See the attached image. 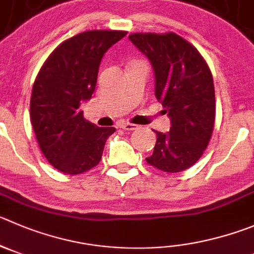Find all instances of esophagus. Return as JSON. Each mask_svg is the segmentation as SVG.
Segmentation results:
<instances>
[{
  "mask_svg": "<svg viewBox=\"0 0 254 254\" xmlns=\"http://www.w3.org/2000/svg\"><path fill=\"white\" fill-rule=\"evenodd\" d=\"M120 127H122V129H124V130H129V131H131V130L139 129V125L124 122V123H120Z\"/></svg>",
  "mask_w": 254,
  "mask_h": 254,
  "instance_id": "34e87169",
  "label": "esophagus"
}]
</instances>
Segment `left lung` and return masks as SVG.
<instances>
[{
	"label": "left lung",
	"mask_w": 254,
	"mask_h": 254,
	"mask_svg": "<svg viewBox=\"0 0 254 254\" xmlns=\"http://www.w3.org/2000/svg\"><path fill=\"white\" fill-rule=\"evenodd\" d=\"M130 41L149 59L155 96L170 118V131H155L148 164L178 173L195 164L212 138L215 120L214 84L198 50L174 32L131 34Z\"/></svg>",
	"instance_id": "obj_1"
}]
</instances>
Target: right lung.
Segmentation results:
<instances>
[{"label":"right lung","mask_w":254,"mask_h":254,"mask_svg":"<svg viewBox=\"0 0 254 254\" xmlns=\"http://www.w3.org/2000/svg\"><path fill=\"white\" fill-rule=\"evenodd\" d=\"M127 31L92 30L59 45L37 73L30 103L31 124L50 164L75 175L100 163L115 127L84 119L81 104L91 99L104 54Z\"/></svg>","instance_id":"obj_1"}]
</instances>
